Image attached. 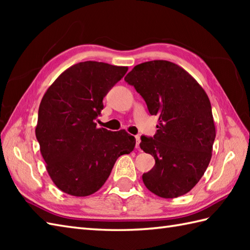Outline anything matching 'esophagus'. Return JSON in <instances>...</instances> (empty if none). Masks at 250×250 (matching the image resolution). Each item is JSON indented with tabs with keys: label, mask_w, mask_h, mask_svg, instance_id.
Returning <instances> with one entry per match:
<instances>
[{
	"label": "esophagus",
	"mask_w": 250,
	"mask_h": 250,
	"mask_svg": "<svg viewBox=\"0 0 250 250\" xmlns=\"http://www.w3.org/2000/svg\"><path fill=\"white\" fill-rule=\"evenodd\" d=\"M135 139H136V145H135V147L137 148V149H139V148H140V143H141V137L137 135V136H135Z\"/></svg>",
	"instance_id": "obj_1"
}]
</instances>
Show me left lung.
I'll use <instances>...</instances> for the list:
<instances>
[{
  "label": "left lung",
  "instance_id": "left-lung-1",
  "mask_svg": "<svg viewBox=\"0 0 250 250\" xmlns=\"http://www.w3.org/2000/svg\"><path fill=\"white\" fill-rule=\"evenodd\" d=\"M125 81L159 117L157 133L142 135L141 148L156 164L143 174L146 188L164 199L186 194L208 167L216 130L209 99L184 68L164 60L141 63Z\"/></svg>",
  "mask_w": 250,
  "mask_h": 250
}]
</instances>
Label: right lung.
Segmentation results:
<instances>
[{
    "instance_id": "1",
    "label": "right lung",
    "mask_w": 250,
    "mask_h": 250,
    "mask_svg": "<svg viewBox=\"0 0 250 250\" xmlns=\"http://www.w3.org/2000/svg\"><path fill=\"white\" fill-rule=\"evenodd\" d=\"M125 66L86 61L67 68L44 94L35 129L52 182L63 192L87 196L102 187L117 159L133 151L125 130L97 128L103 99L125 76Z\"/></svg>"
}]
</instances>
